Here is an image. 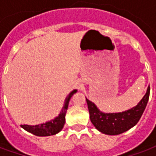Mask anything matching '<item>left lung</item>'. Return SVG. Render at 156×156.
<instances>
[{
	"instance_id": "1",
	"label": "left lung",
	"mask_w": 156,
	"mask_h": 156,
	"mask_svg": "<svg viewBox=\"0 0 156 156\" xmlns=\"http://www.w3.org/2000/svg\"><path fill=\"white\" fill-rule=\"evenodd\" d=\"M150 90L149 86L146 94L140 103L135 107L122 113H103L93 102L86 98L92 124L98 131L109 135H116L129 130L137 124L143 115L149 100Z\"/></svg>"
}]
</instances>
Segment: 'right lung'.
Returning <instances> with one entry per match:
<instances>
[{"mask_svg": "<svg viewBox=\"0 0 156 156\" xmlns=\"http://www.w3.org/2000/svg\"><path fill=\"white\" fill-rule=\"evenodd\" d=\"M76 92H77V89H74L73 91H72L68 95V97L65 99L64 105L62 108V111L60 112V114L58 117L55 118L54 119L46 122L45 124H37V125H27V124L22 125V124L21 126L25 130L28 131V132L35 134L37 136H49V135L58 134L64 126L65 115H66V112L68 109L69 100Z\"/></svg>", "mask_w": 156, "mask_h": 156, "instance_id": "right-lung-1", "label": "right lung"}]
</instances>
